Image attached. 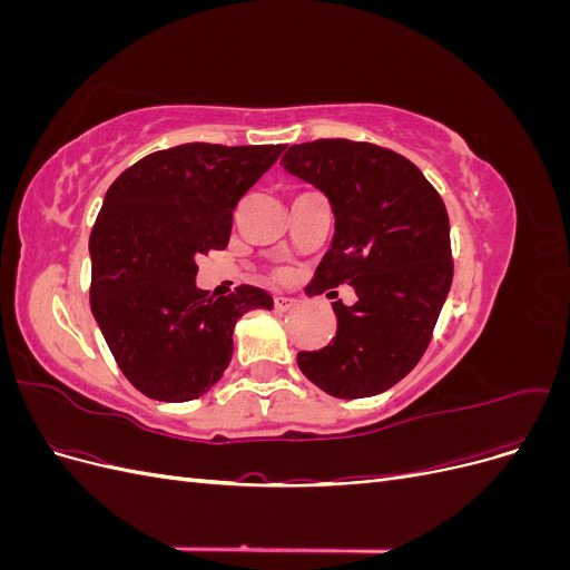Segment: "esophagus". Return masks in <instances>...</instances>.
<instances>
[{
    "label": "esophagus",
    "instance_id": "obj_1",
    "mask_svg": "<svg viewBox=\"0 0 570 570\" xmlns=\"http://www.w3.org/2000/svg\"><path fill=\"white\" fill-rule=\"evenodd\" d=\"M273 304H275V308H278V312H287V308L295 306V299H292V297H285V295H278V297L273 299Z\"/></svg>",
    "mask_w": 570,
    "mask_h": 570
}]
</instances>
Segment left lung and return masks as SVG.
Returning a JSON list of instances; mask_svg holds the SVG:
<instances>
[{
  "instance_id": "obj_1",
  "label": "left lung",
  "mask_w": 570,
  "mask_h": 570,
  "mask_svg": "<svg viewBox=\"0 0 570 570\" xmlns=\"http://www.w3.org/2000/svg\"><path fill=\"white\" fill-rule=\"evenodd\" d=\"M281 164L318 187L335 216L331 249L308 295L337 285L356 292L352 306L333 304V342L299 352L297 364L308 381L340 400L381 394L419 364L452 287L444 204L402 154L368 142L292 145Z\"/></svg>"
}]
</instances>
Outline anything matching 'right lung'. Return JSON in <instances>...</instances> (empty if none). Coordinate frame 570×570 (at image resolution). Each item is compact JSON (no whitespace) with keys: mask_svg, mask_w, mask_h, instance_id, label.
<instances>
[{"mask_svg":"<svg viewBox=\"0 0 570 570\" xmlns=\"http://www.w3.org/2000/svg\"><path fill=\"white\" fill-rule=\"evenodd\" d=\"M283 149L187 142L149 154L107 189L90 235V304L118 368L151 400L209 392L230 364L235 323L273 308L258 287L212 297L195 278L197 256L228 245L237 202Z\"/></svg>","mask_w":570,"mask_h":570,"instance_id":"right-lung-1","label":"right lung"}]
</instances>
